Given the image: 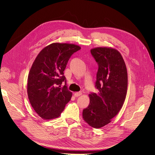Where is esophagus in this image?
Instances as JSON below:
<instances>
[{
	"label": "esophagus",
	"instance_id": "obj_1",
	"mask_svg": "<svg viewBox=\"0 0 155 155\" xmlns=\"http://www.w3.org/2000/svg\"><path fill=\"white\" fill-rule=\"evenodd\" d=\"M82 94V93L81 92H76L74 93V96L75 97H78L80 96H81Z\"/></svg>",
	"mask_w": 155,
	"mask_h": 155
}]
</instances>
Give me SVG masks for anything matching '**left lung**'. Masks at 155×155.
<instances>
[{"instance_id": "left-lung-1", "label": "left lung", "mask_w": 155, "mask_h": 155, "mask_svg": "<svg viewBox=\"0 0 155 155\" xmlns=\"http://www.w3.org/2000/svg\"><path fill=\"white\" fill-rule=\"evenodd\" d=\"M91 53L99 65L96 81L97 93L89 94V105L83 110V118L99 129L111 122L124 102L127 89V72L121 53L111 47H97Z\"/></svg>"}]
</instances>
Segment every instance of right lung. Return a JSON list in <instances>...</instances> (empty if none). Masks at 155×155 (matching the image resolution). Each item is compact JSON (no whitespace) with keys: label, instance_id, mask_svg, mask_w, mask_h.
<instances>
[{"label":"right lung","instance_id":"obj_1","mask_svg":"<svg viewBox=\"0 0 155 155\" xmlns=\"http://www.w3.org/2000/svg\"><path fill=\"white\" fill-rule=\"evenodd\" d=\"M81 47L75 44L53 43L34 60L28 78V96L35 112L43 120L59 117L72 93L68 90L64 71L72 54ZM63 81L65 85L61 87Z\"/></svg>","mask_w":155,"mask_h":155}]
</instances>
